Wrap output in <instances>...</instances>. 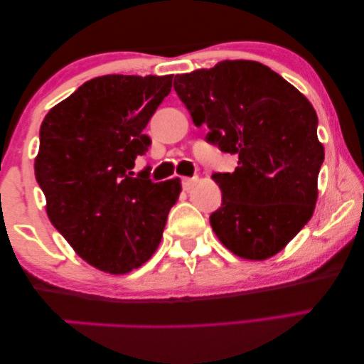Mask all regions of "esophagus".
Here are the masks:
<instances>
[{
	"label": "esophagus",
	"mask_w": 364,
	"mask_h": 364,
	"mask_svg": "<svg viewBox=\"0 0 364 364\" xmlns=\"http://www.w3.org/2000/svg\"><path fill=\"white\" fill-rule=\"evenodd\" d=\"M196 183V177H183L182 178V187H183V190H188L190 188H193V186Z\"/></svg>",
	"instance_id": "34e87169"
}]
</instances>
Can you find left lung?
Returning <instances> with one entry per match:
<instances>
[{"label": "left lung", "mask_w": 364, "mask_h": 364, "mask_svg": "<svg viewBox=\"0 0 364 364\" xmlns=\"http://www.w3.org/2000/svg\"><path fill=\"white\" fill-rule=\"evenodd\" d=\"M174 90L206 141L238 154L234 172L211 176L223 192L210 216L224 247L266 259L313 216L324 148L318 116L294 85L256 61H223L176 75Z\"/></svg>", "instance_id": "obj_1"}]
</instances>
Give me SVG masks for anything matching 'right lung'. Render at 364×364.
<instances>
[{
    "mask_svg": "<svg viewBox=\"0 0 364 364\" xmlns=\"http://www.w3.org/2000/svg\"><path fill=\"white\" fill-rule=\"evenodd\" d=\"M171 87L172 75H101L41 122L35 177L48 218L101 271L124 274L150 259L181 193L178 178L132 172L151 145L143 129Z\"/></svg>",
    "mask_w": 364,
    "mask_h": 364,
    "instance_id": "obj_1",
    "label": "right lung"
}]
</instances>
